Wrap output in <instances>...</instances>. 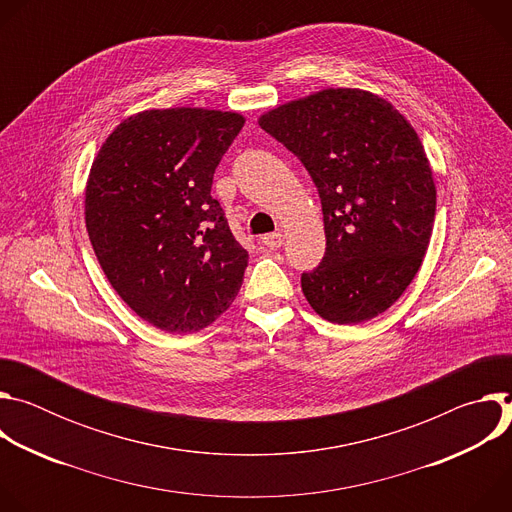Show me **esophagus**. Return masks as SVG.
I'll use <instances>...</instances> for the list:
<instances>
[{"instance_id":"esophagus-1","label":"esophagus","mask_w":512,"mask_h":512,"mask_svg":"<svg viewBox=\"0 0 512 512\" xmlns=\"http://www.w3.org/2000/svg\"><path fill=\"white\" fill-rule=\"evenodd\" d=\"M261 243L267 247V249H279L283 245V237L281 233H269V235H263L261 237Z\"/></svg>"}]
</instances>
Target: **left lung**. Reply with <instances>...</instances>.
<instances>
[{"label":"left lung","mask_w":512,"mask_h":512,"mask_svg":"<svg viewBox=\"0 0 512 512\" xmlns=\"http://www.w3.org/2000/svg\"><path fill=\"white\" fill-rule=\"evenodd\" d=\"M298 156L324 214L326 253L302 273L316 314L358 324L391 308L413 281L435 218V184L409 121L360 89H324L259 117Z\"/></svg>","instance_id":"left-lung-1"}]
</instances>
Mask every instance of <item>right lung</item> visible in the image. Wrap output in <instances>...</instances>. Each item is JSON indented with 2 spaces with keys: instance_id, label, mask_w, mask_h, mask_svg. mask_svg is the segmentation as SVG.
I'll use <instances>...</instances> for the list:
<instances>
[{
  "instance_id": "1",
  "label": "right lung",
  "mask_w": 512,
  "mask_h": 512,
  "mask_svg": "<svg viewBox=\"0 0 512 512\" xmlns=\"http://www.w3.org/2000/svg\"><path fill=\"white\" fill-rule=\"evenodd\" d=\"M245 119L214 109L127 117L91 166L85 221L121 300L166 332H198L237 298L249 253L210 196L212 176Z\"/></svg>"
}]
</instances>
